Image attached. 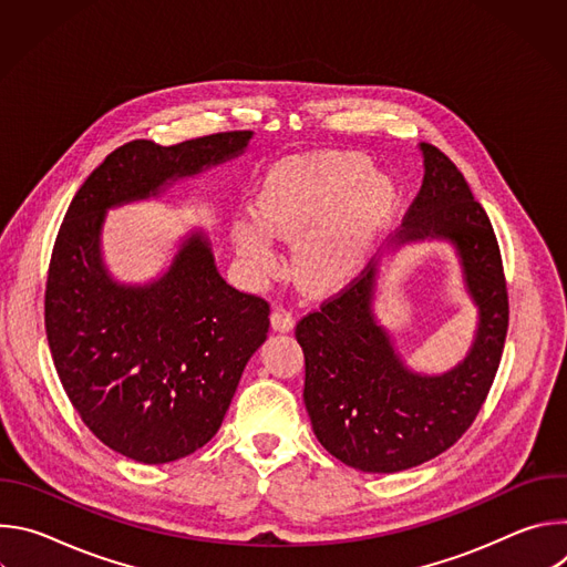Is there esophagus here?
<instances>
[{
  "label": "esophagus",
  "mask_w": 567,
  "mask_h": 567,
  "mask_svg": "<svg viewBox=\"0 0 567 567\" xmlns=\"http://www.w3.org/2000/svg\"><path fill=\"white\" fill-rule=\"evenodd\" d=\"M271 328H274V332H291L293 330V316L285 309H276L271 313Z\"/></svg>",
  "instance_id": "1"
}]
</instances>
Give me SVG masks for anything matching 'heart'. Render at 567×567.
Instances as JSON below:
<instances>
[{
	"label": "heart",
	"mask_w": 567,
	"mask_h": 567,
	"mask_svg": "<svg viewBox=\"0 0 567 567\" xmlns=\"http://www.w3.org/2000/svg\"><path fill=\"white\" fill-rule=\"evenodd\" d=\"M396 208V188L359 152H313L278 161L262 177L256 215L230 228L235 256L254 282L282 269L276 239L296 241L293 274L311 291L343 287Z\"/></svg>",
	"instance_id": "1"
}]
</instances>
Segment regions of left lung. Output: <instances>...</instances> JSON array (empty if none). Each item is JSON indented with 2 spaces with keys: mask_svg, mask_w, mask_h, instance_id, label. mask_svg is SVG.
Returning <instances> with one entry per match:
<instances>
[{
  "mask_svg": "<svg viewBox=\"0 0 567 567\" xmlns=\"http://www.w3.org/2000/svg\"><path fill=\"white\" fill-rule=\"evenodd\" d=\"M424 182L392 247L444 239L477 309L466 357L442 374L413 372L374 316L379 262L296 326L305 406L318 442L365 473H396L451 449L473 424L501 365L509 302L501 249L484 208L453 161L420 143Z\"/></svg>",
  "mask_w": 567,
  "mask_h": 567,
  "instance_id": "obj_1",
  "label": "left lung"
}]
</instances>
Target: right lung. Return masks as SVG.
I'll return each mask as SVG.
<instances>
[{"label": "right lung", "instance_id": "obj_1", "mask_svg": "<svg viewBox=\"0 0 567 567\" xmlns=\"http://www.w3.org/2000/svg\"><path fill=\"white\" fill-rule=\"evenodd\" d=\"M251 136L116 147L80 186L55 237L44 293L51 357L80 420L130 460L175 462L219 431L241 372L267 341L269 302L226 285L204 230L182 239L156 280H114L101 249L107 210L239 156Z\"/></svg>", "mask_w": 567, "mask_h": 567}]
</instances>
